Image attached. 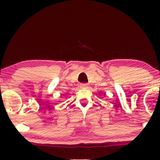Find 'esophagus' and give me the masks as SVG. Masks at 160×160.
<instances>
[{
	"label": "esophagus",
	"instance_id": "obj_1",
	"mask_svg": "<svg viewBox=\"0 0 160 160\" xmlns=\"http://www.w3.org/2000/svg\"><path fill=\"white\" fill-rule=\"evenodd\" d=\"M87 87H88V84H86V83L80 84V88H86Z\"/></svg>",
	"mask_w": 160,
	"mask_h": 160
}]
</instances>
